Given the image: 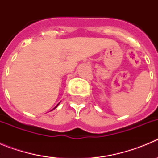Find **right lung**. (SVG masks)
Segmentation results:
<instances>
[{"label": "right lung", "mask_w": 158, "mask_h": 158, "mask_svg": "<svg viewBox=\"0 0 158 158\" xmlns=\"http://www.w3.org/2000/svg\"><path fill=\"white\" fill-rule=\"evenodd\" d=\"M58 104H59V103H58V104H57V105H56V106H55V107H54V109H55V108H56V107H58ZM54 109H53V110H54Z\"/></svg>", "instance_id": "obj_1"}]
</instances>
